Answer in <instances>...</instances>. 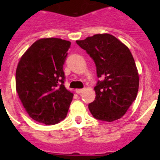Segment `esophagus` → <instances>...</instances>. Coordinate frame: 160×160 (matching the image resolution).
<instances>
[{
  "label": "esophagus",
  "instance_id": "esophagus-1",
  "mask_svg": "<svg viewBox=\"0 0 160 160\" xmlns=\"http://www.w3.org/2000/svg\"><path fill=\"white\" fill-rule=\"evenodd\" d=\"M83 91H84V89H77V90H76V93H77V94H82Z\"/></svg>",
  "mask_w": 160,
  "mask_h": 160
}]
</instances>
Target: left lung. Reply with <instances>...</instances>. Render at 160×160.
Here are the masks:
<instances>
[{"instance_id": "left-lung-1", "label": "left lung", "mask_w": 160, "mask_h": 160, "mask_svg": "<svg viewBox=\"0 0 160 160\" xmlns=\"http://www.w3.org/2000/svg\"><path fill=\"white\" fill-rule=\"evenodd\" d=\"M77 44L94 60L98 81L95 100L88 106L96 119L113 122L122 118L136 98L138 70L130 49L113 35L95 34Z\"/></svg>"}]
</instances>
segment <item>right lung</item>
<instances>
[{
	"instance_id": "right-lung-1",
	"label": "right lung",
	"mask_w": 160,
	"mask_h": 160,
	"mask_svg": "<svg viewBox=\"0 0 160 160\" xmlns=\"http://www.w3.org/2000/svg\"><path fill=\"white\" fill-rule=\"evenodd\" d=\"M69 41L39 39L22 55L16 70V90L30 118L46 125L64 119L73 93L64 86L63 65Z\"/></svg>"
}]
</instances>
